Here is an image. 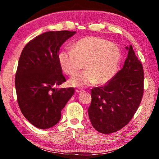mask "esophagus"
I'll list each match as a JSON object with an SVG mask.
<instances>
[{
  "label": "esophagus",
  "instance_id": "obj_1",
  "mask_svg": "<svg viewBox=\"0 0 159 159\" xmlns=\"http://www.w3.org/2000/svg\"><path fill=\"white\" fill-rule=\"evenodd\" d=\"M76 92L77 93H80L82 92V90H76Z\"/></svg>",
  "mask_w": 159,
  "mask_h": 159
}]
</instances>
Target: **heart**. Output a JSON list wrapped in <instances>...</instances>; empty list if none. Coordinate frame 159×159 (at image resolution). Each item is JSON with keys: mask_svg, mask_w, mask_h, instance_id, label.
I'll list each match as a JSON object with an SVG mask.
<instances>
[{"mask_svg": "<svg viewBox=\"0 0 159 159\" xmlns=\"http://www.w3.org/2000/svg\"><path fill=\"white\" fill-rule=\"evenodd\" d=\"M120 57L116 44L100 37L89 36L78 41L72 50H61L58 60L64 73L71 76L83 69L84 64L85 71L69 80L71 86L83 88L109 81L117 71Z\"/></svg>", "mask_w": 159, "mask_h": 159, "instance_id": "b5f03b06", "label": "heart"}]
</instances>
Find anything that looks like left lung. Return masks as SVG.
<instances>
[{
  "label": "left lung",
  "instance_id": "obj_1",
  "mask_svg": "<svg viewBox=\"0 0 159 159\" xmlns=\"http://www.w3.org/2000/svg\"><path fill=\"white\" fill-rule=\"evenodd\" d=\"M123 68L103 87L91 92L88 108L91 124L97 131L109 134L130 122L140 104L144 91V71L132 45Z\"/></svg>",
  "mask_w": 159,
  "mask_h": 159
}]
</instances>
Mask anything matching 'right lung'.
I'll return each mask as SVG.
<instances>
[{"label": "right lung", "mask_w": 159, "mask_h": 159, "mask_svg": "<svg viewBox=\"0 0 159 159\" xmlns=\"http://www.w3.org/2000/svg\"><path fill=\"white\" fill-rule=\"evenodd\" d=\"M76 31H48L24 48L19 60L15 84L21 113L40 129L60 121L61 111L73 96L74 88H55L66 79L58 60L60 48Z\"/></svg>", "instance_id": "obj_1"}]
</instances>
